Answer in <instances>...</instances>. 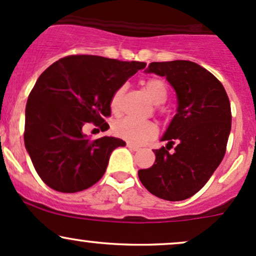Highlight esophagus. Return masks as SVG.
Segmentation results:
<instances>
[{"label":"esophagus","instance_id":"esophagus-1","mask_svg":"<svg viewBox=\"0 0 256 256\" xmlns=\"http://www.w3.org/2000/svg\"><path fill=\"white\" fill-rule=\"evenodd\" d=\"M127 148L132 151H138L140 149L139 146H136V145H134V144H130V142H127Z\"/></svg>","mask_w":256,"mask_h":256}]
</instances>
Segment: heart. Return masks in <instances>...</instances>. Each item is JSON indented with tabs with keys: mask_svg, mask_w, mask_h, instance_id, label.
Instances as JSON below:
<instances>
[{
	"mask_svg": "<svg viewBox=\"0 0 256 256\" xmlns=\"http://www.w3.org/2000/svg\"><path fill=\"white\" fill-rule=\"evenodd\" d=\"M148 94L156 104H162L167 98V88L161 79L150 78L145 82ZM126 86H120L114 92L111 98V108L114 112L120 110L122 96L124 94ZM158 129L156 123L152 120H139L136 118L126 117L117 120L114 124V133L118 138L127 140L133 144H144L154 139L158 134Z\"/></svg>",
	"mask_w": 256,
	"mask_h": 256,
	"instance_id": "heart-1",
	"label": "heart"
}]
</instances>
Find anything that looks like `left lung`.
Masks as SVG:
<instances>
[{
    "instance_id": "left-lung-1",
    "label": "left lung",
    "mask_w": 256,
    "mask_h": 256,
    "mask_svg": "<svg viewBox=\"0 0 256 256\" xmlns=\"http://www.w3.org/2000/svg\"><path fill=\"white\" fill-rule=\"evenodd\" d=\"M146 72L166 76L178 107L161 139L168 142L166 148L154 150L155 164L139 170V180L151 194L180 202L198 193L221 164L230 132V104L221 82L194 62H152Z\"/></svg>"
}]
</instances>
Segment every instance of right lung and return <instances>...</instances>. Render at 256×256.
Masks as SVG:
<instances>
[{
  "instance_id": "1",
  "label": "right lung",
  "mask_w": 256,
  "mask_h": 256,
  "mask_svg": "<svg viewBox=\"0 0 256 256\" xmlns=\"http://www.w3.org/2000/svg\"><path fill=\"white\" fill-rule=\"evenodd\" d=\"M145 66L72 54L42 72L26 102L24 144L44 183L76 193L100 180L112 151L126 142L114 136L90 140L83 127L92 122L106 130L114 92Z\"/></svg>"
}]
</instances>
